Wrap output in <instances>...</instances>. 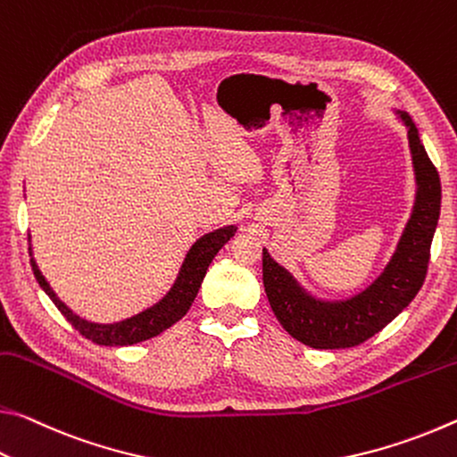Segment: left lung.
I'll use <instances>...</instances> for the list:
<instances>
[{
    "label": "left lung",
    "mask_w": 457,
    "mask_h": 457,
    "mask_svg": "<svg viewBox=\"0 0 457 457\" xmlns=\"http://www.w3.org/2000/svg\"><path fill=\"white\" fill-rule=\"evenodd\" d=\"M401 117L409 127L417 200L397 253L369 289L346 302H316L305 295L286 269L275 263L263 249V286L271 310L287 334L305 346L353 348L372 338L413 302L428 275L431 241L439 220L441 184L437 170L419 139L415 123L407 113Z\"/></svg>",
    "instance_id": "1"
}]
</instances>
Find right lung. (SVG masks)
Segmentation results:
<instances>
[{"label":"right lung","mask_w":457,"mask_h":457,"mask_svg":"<svg viewBox=\"0 0 457 457\" xmlns=\"http://www.w3.org/2000/svg\"><path fill=\"white\" fill-rule=\"evenodd\" d=\"M235 233V227H224L202 237L190 249L188 257H186L182 265V271H179L176 286L171 287L170 294L163 297L160 303H155L154 308L141 312L129 320L117 321V324H93V321L79 318L77 313H72L66 308V305L56 297L54 291L50 289L48 281L44 279V275L40 273L38 265L34 263V259L29 261V263H32L34 278L38 279L40 287L46 291L48 297L60 310V313L74 326V330H79L85 338L93 340L95 344H101V346H129V344L154 338V336L168 330L170 326H174L178 320H182L186 316V312L190 310L194 297H196L202 286V279H204L208 265L212 263L216 253L222 249L224 243L230 241V237Z\"/></svg>","instance_id":"1"}]
</instances>
